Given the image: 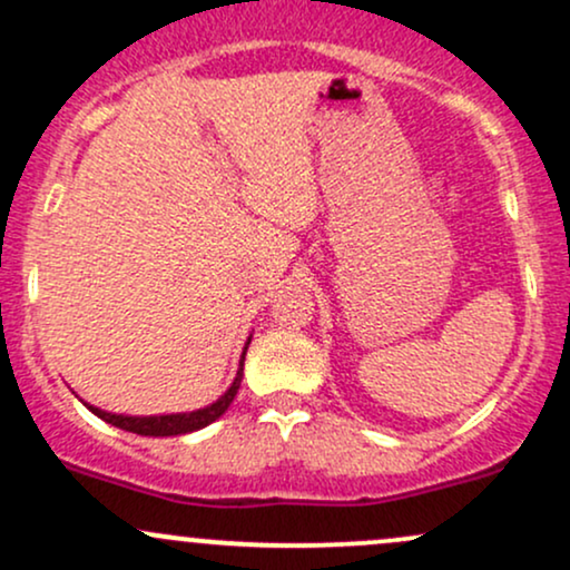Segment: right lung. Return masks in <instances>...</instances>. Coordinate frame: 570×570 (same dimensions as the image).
<instances>
[{
  "label": "right lung",
  "instance_id": "right-lung-1",
  "mask_svg": "<svg viewBox=\"0 0 570 570\" xmlns=\"http://www.w3.org/2000/svg\"><path fill=\"white\" fill-rule=\"evenodd\" d=\"M252 343V340H248ZM246 343V348H248ZM246 348H244V356H240V367H238V375H235V381L230 389H227V394L217 399L214 404H208V407L203 410H195V412H176V415H149V417H134V415H112V412H104L98 407H90V412H96L101 421L112 423L117 429H126V431H134V434H141V436H176V434H189V431H198L203 426H208V423H214L217 417L225 412L227 407L233 404L235 394H238L240 389V377H244V358H246Z\"/></svg>",
  "mask_w": 570,
  "mask_h": 570
}]
</instances>
